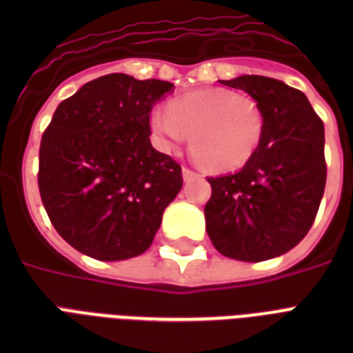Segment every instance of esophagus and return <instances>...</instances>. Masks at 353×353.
Here are the masks:
<instances>
[{"label": "esophagus", "instance_id": "34e87169", "mask_svg": "<svg viewBox=\"0 0 353 353\" xmlns=\"http://www.w3.org/2000/svg\"><path fill=\"white\" fill-rule=\"evenodd\" d=\"M199 174L196 170H192V168H188V166H183V177H185V181H190V179H194V177H198Z\"/></svg>", "mask_w": 353, "mask_h": 353}]
</instances>
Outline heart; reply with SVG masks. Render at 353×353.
I'll return each instance as SVG.
<instances>
[{"label":"heart","mask_w":353,"mask_h":353,"mask_svg":"<svg viewBox=\"0 0 353 353\" xmlns=\"http://www.w3.org/2000/svg\"><path fill=\"white\" fill-rule=\"evenodd\" d=\"M150 126L163 148H174L188 135V150L212 172L236 170L251 159L262 141L263 117L252 99L229 90L183 95L155 110Z\"/></svg>","instance_id":"heart-1"}]
</instances>
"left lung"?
Listing matches in <instances>:
<instances>
[{"mask_svg": "<svg viewBox=\"0 0 353 353\" xmlns=\"http://www.w3.org/2000/svg\"><path fill=\"white\" fill-rule=\"evenodd\" d=\"M220 82L254 99L263 133L240 172L207 177V232L223 256L262 262L293 249L315 221L326 187L324 124L306 95L280 80Z\"/></svg>", "mask_w": 353, "mask_h": 353, "instance_id": "obj_1", "label": "left lung"}]
</instances>
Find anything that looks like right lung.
Masks as SVG:
<instances>
[{
  "label": "right lung",
  "instance_id": "right-lung-1",
  "mask_svg": "<svg viewBox=\"0 0 353 353\" xmlns=\"http://www.w3.org/2000/svg\"><path fill=\"white\" fill-rule=\"evenodd\" d=\"M174 88L112 73L57 108L40 144L38 188L58 234L113 262L152 245L183 187L181 166L150 143V113Z\"/></svg>",
  "mask_w": 353,
  "mask_h": 353
}]
</instances>
